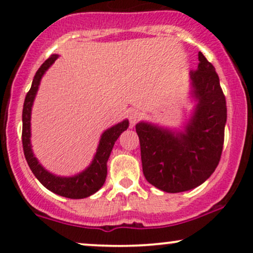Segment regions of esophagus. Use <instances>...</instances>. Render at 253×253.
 Returning a JSON list of instances; mask_svg holds the SVG:
<instances>
[{"instance_id": "obj_1", "label": "esophagus", "mask_w": 253, "mask_h": 253, "mask_svg": "<svg viewBox=\"0 0 253 253\" xmlns=\"http://www.w3.org/2000/svg\"><path fill=\"white\" fill-rule=\"evenodd\" d=\"M128 119H129L130 126H134V125L139 121V119H140V113H139L138 110H135V109L129 110V112H128Z\"/></svg>"}]
</instances>
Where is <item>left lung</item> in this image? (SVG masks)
Instances as JSON below:
<instances>
[{"label": "left lung", "mask_w": 253, "mask_h": 253, "mask_svg": "<svg viewBox=\"0 0 253 253\" xmlns=\"http://www.w3.org/2000/svg\"><path fill=\"white\" fill-rule=\"evenodd\" d=\"M199 62L196 70L189 74L196 104L184 129L173 130L145 121L135 126L145 178L167 193L201 185L221 157L227 120L225 95L215 68L201 52Z\"/></svg>", "instance_id": "8db88e82"}]
</instances>
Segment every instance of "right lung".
Listing matches in <instances>:
<instances>
[{"instance_id":"right-lung-1","label":"right lung","mask_w":253,"mask_h":253,"mask_svg":"<svg viewBox=\"0 0 253 253\" xmlns=\"http://www.w3.org/2000/svg\"><path fill=\"white\" fill-rule=\"evenodd\" d=\"M58 58V54L52 56L42 63V65L38 69L36 76L33 78L30 91L27 92L25 98L24 109H22V146H24L25 158L27 161L28 167L32 172L39 179L45 188L57 195L68 197V199H84L92 194H95L103 185L107 177V162L112 152L115 141L119 135L128 128V120H124L121 123L114 125L107 130H104L101 135L96 153L91 164L83 170L82 172L75 176L62 177L57 176L47 171L42 164L38 162L36 156L33 155L31 145V114L32 106L37 91L39 89L40 81L47 69L54 63Z\"/></svg>"}]
</instances>
